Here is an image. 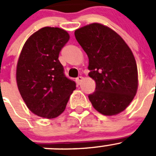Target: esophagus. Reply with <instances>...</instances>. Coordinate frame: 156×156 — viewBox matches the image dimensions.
Listing matches in <instances>:
<instances>
[{
  "instance_id": "esophagus-1",
  "label": "esophagus",
  "mask_w": 156,
  "mask_h": 156,
  "mask_svg": "<svg viewBox=\"0 0 156 156\" xmlns=\"http://www.w3.org/2000/svg\"><path fill=\"white\" fill-rule=\"evenodd\" d=\"M82 79H83L82 77L80 76V77H78V78H77L75 81H76V83L78 84V85H80V84H81V81H82Z\"/></svg>"
}]
</instances>
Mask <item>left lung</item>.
<instances>
[{"instance_id":"obj_1","label":"left lung","mask_w":156,"mask_h":156,"mask_svg":"<svg viewBox=\"0 0 156 156\" xmlns=\"http://www.w3.org/2000/svg\"><path fill=\"white\" fill-rule=\"evenodd\" d=\"M75 38L89 60L88 75L95 91L88 95L95 110L115 115L129 105L139 85L138 69L130 48L115 30L92 23L76 29Z\"/></svg>"}]
</instances>
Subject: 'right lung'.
<instances>
[{
    "mask_svg": "<svg viewBox=\"0 0 156 156\" xmlns=\"http://www.w3.org/2000/svg\"><path fill=\"white\" fill-rule=\"evenodd\" d=\"M70 35L59 27H44L27 38L16 68L17 88L28 109L39 117L55 119L66 108L76 88L58 60Z\"/></svg>",
    "mask_w": 156,
    "mask_h": 156,
    "instance_id": "obj_1",
    "label": "right lung"
}]
</instances>
